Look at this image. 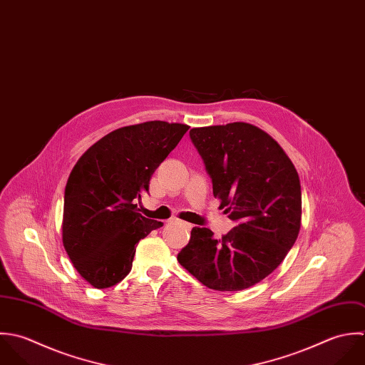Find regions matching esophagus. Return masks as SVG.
Returning a JSON list of instances; mask_svg holds the SVG:
<instances>
[{"label":"esophagus","mask_w":365,"mask_h":365,"mask_svg":"<svg viewBox=\"0 0 365 365\" xmlns=\"http://www.w3.org/2000/svg\"><path fill=\"white\" fill-rule=\"evenodd\" d=\"M171 222H177V224H180V225H182V227H185V228H191V224H187V222H184V221H178V220H171Z\"/></svg>","instance_id":"1"}]
</instances>
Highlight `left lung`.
<instances>
[{"label": "left lung", "mask_w": 365, "mask_h": 365, "mask_svg": "<svg viewBox=\"0 0 365 365\" xmlns=\"http://www.w3.org/2000/svg\"><path fill=\"white\" fill-rule=\"evenodd\" d=\"M190 137L237 227L220 240L192 228L177 259L204 286L237 292L269 276L296 242L302 220L299 174L274 138L249 123L195 127Z\"/></svg>", "instance_id": "8db88e82"}]
</instances>
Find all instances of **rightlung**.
Masks as SVG:
<instances>
[{"label":"right lung","instance_id":"obj_1","mask_svg":"<svg viewBox=\"0 0 365 365\" xmlns=\"http://www.w3.org/2000/svg\"><path fill=\"white\" fill-rule=\"evenodd\" d=\"M188 128L161 120L120 127L75 164L65 188L62 241L78 273L93 287L122 282L135 245L163 227L138 214L135 201Z\"/></svg>","mask_w":365,"mask_h":365}]
</instances>
